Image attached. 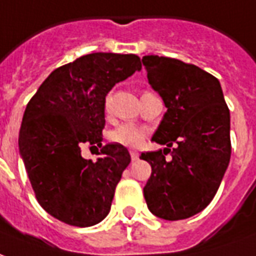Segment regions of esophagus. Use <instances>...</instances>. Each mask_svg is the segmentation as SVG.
Segmentation results:
<instances>
[{
    "label": "esophagus",
    "mask_w": 256,
    "mask_h": 256,
    "mask_svg": "<svg viewBox=\"0 0 256 256\" xmlns=\"http://www.w3.org/2000/svg\"><path fill=\"white\" fill-rule=\"evenodd\" d=\"M130 156H132V160H133V162H136L140 154H138L137 150H130Z\"/></svg>",
    "instance_id": "obj_1"
}]
</instances>
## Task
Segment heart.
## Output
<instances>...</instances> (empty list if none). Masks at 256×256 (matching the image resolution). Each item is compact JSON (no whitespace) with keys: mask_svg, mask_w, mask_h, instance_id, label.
Listing matches in <instances>:
<instances>
[{"mask_svg":"<svg viewBox=\"0 0 256 256\" xmlns=\"http://www.w3.org/2000/svg\"><path fill=\"white\" fill-rule=\"evenodd\" d=\"M145 138V130L132 123H124L111 132L110 140L123 146H138Z\"/></svg>","mask_w":256,"mask_h":256,"instance_id":"obj_1","label":"heart"}]
</instances>
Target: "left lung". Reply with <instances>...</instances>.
Wrapping results in <instances>:
<instances>
[{
    "label": "left lung",
    "instance_id": "obj_1",
    "mask_svg": "<svg viewBox=\"0 0 256 256\" xmlns=\"http://www.w3.org/2000/svg\"><path fill=\"white\" fill-rule=\"evenodd\" d=\"M142 64L166 107L152 137L166 148L140 156L152 166L144 196L160 218H188L212 202L228 168V106L220 81L198 66L158 56H145Z\"/></svg>",
    "mask_w": 256,
    "mask_h": 256
}]
</instances>
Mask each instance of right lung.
<instances>
[{
	"mask_svg": "<svg viewBox=\"0 0 256 256\" xmlns=\"http://www.w3.org/2000/svg\"><path fill=\"white\" fill-rule=\"evenodd\" d=\"M134 54L94 52L51 73L24 111L18 149L38 202L74 226H92L110 213L130 153L107 144L96 162L80 156L84 143L102 146L106 96L141 70Z\"/></svg>",
	"mask_w": 256,
	"mask_h": 256,
	"instance_id": "add662e5",
	"label": "right lung"
}]
</instances>
